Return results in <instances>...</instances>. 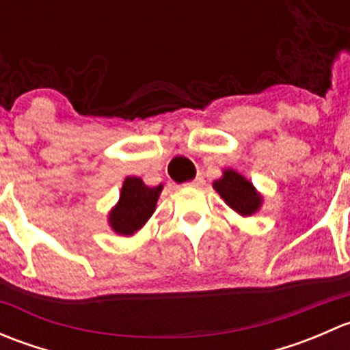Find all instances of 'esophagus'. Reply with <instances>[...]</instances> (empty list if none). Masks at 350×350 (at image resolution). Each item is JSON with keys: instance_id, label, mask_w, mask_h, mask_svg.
Returning <instances> with one entry per match:
<instances>
[{"instance_id": "obj_1", "label": "esophagus", "mask_w": 350, "mask_h": 350, "mask_svg": "<svg viewBox=\"0 0 350 350\" xmlns=\"http://www.w3.org/2000/svg\"><path fill=\"white\" fill-rule=\"evenodd\" d=\"M189 185L191 186H201V185H204V178L201 174H198L195 179H193L191 183H189Z\"/></svg>"}]
</instances>
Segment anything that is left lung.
I'll return each instance as SVG.
<instances>
[{
  "mask_svg": "<svg viewBox=\"0 0 350 350\" xmlns=\"http://www.w3.org/2000/svg\"><path fill=\"white\" fill-rule=\"evenodd\" d=\"M213 188L220 193V196L224 198L228 206L234 208L243 217L256 213L260 206V201H262L259 193L254 189V186L245 178H242L235 171H230V169L225 171L224 178L213 183Z\"/></svg>",
  "mask_w": 350,
  "mask_h": 350,
  "instance_id": "1",
  "label": "left lung"
}]
</instances>
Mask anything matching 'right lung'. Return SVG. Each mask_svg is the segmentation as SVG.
Masks as SVG:
<instances>
[{
  "instance_id": "right-lung-1",
  "label": "right lung",
  "mask_w": 350,
  "mask_h": 350,
  "mask_svg": "<svg viewBox=\"0 0 350 350\" xmlns=\"http://www.w3.org/2000/svg\"><path fill=\"white\" fill-rule=\"evenodd\" d=\"M162 186L149 188L140 178H126L115 210L109 213V225L116 234L132 235L154 213Z\"/></svg>"
}]
</instances>
